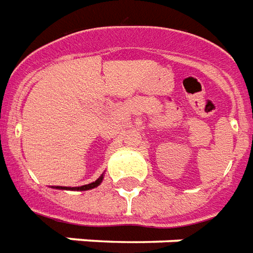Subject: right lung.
Wrapping results in <instances>:
<instances>
[{
	"label": "right lung",
	"mask_w": 253,
	"mask_h": 253,
	"mask_svg": "<svg viewBox=\"0 0 253 253\" xmlns=\"http://www.w3.org/2000/svg\"><path fill=\"white\" fill-rule=\"evenodd\" d=\"M103 177L104 175H101L96 181L93 183H89V184H85V186L81 187H59V186H52V188H57V190H72V191H88L92 190V188H96L97 186L101 184V181H103Z\"/></svg>",
	"instance_id": "1"
}]
</instances>
